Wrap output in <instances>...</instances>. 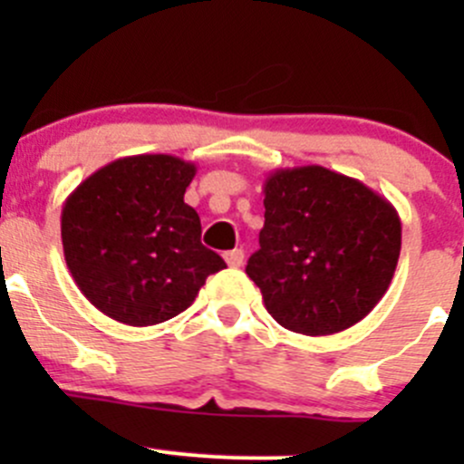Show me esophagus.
Masks as SVG:
<instances>
[{"mask_svg":"<svg viewBox=\"0 0 464 464\" xmlns=\"http://www.w3.org/2000/svg\"><path fill=\"white\" fill-rule=\"evenodd\" d=\"M224 260H227L228 266H242V262H245V251L242 249L227 251V254H224Z\"/></svg>","mask_w":464,"mask_h":464,"instance_id":"esophagus-1","label":"esophagus"}]
</instances>
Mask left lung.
Listing matches in <instances>:
<instances>
[{
  "mask_svg": "<svg viewBox=\"0 0 464 464\" xmlns=\"http://www.w3.org/2000/svg\"><path fill=\"white\" fill-rule=\"evenodd\" d=\"M265 227L246 276L287 330H348L382 301L401 249L395 206L323 166L278 168L265 179Z\"/></svg>",
  "mask_w": 464,
  "mask_h": 464,
  "instance_id": "8db88e82",
  "label": "left lung"
}]
</instances>
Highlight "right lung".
I'll return each mask as SVG.
<instances>
[{
    "label": "right lung",
    "instance_id": "right-lung-1",
    "mask_svg": "<svg viewBox=\"0 0 464 464\" xmlns=\"http://www.w3.org/2000/svg\"><path fill=\"white\" fill-rule=\"evenodd\" d=\"M195 163L134 154L98 168L67 198L63 249L78 289L125 325H157L186 307L227 262L199 240L202 224L184 202Z\"/></svg>",
    "mask_w": 464,
    "mask_h": 464
}]
</instances>
